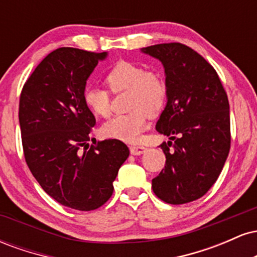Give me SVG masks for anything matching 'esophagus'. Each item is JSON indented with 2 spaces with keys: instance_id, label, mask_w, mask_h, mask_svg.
I'll list each match as a JSON object with an SVG mask.
<instances>
[{
  "instance_id": "obj_1",
  "label": "esophagus",
  "mask_w": 257,
  "mask_h": 257,
  "mask_svg": "<svg viewBox=\"0 0 257 257\" xmlns=\"http://www.w3.org/2000/svg\"><path fill=\"white\" fill-rule=\"evenodd\" d=\"M145 151H146V147L144 146H137V145L131 146V153L133 156H140Z\"/></svg>"
}]
</instances>
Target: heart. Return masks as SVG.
<instances>
[{"instance_id":"1","label":"heart","mask_w":257,"mask_h":257,"mask_svg":"<svg viewBox=\"0 0 257 257\" xmlns=\"http://www.w3.org/2000/svg\"><path fill=\"white\" fill-rule=\"evenodd\" d=\"M105 83L113 94L126 93L125 108L104 123L102 135L126 143L138 141L147 124V114L156 116L167 100V84L161 73L145 69L140 64L120 60L108 70ZM85 107L96 117H107L111 110L110 93L102 88L89 85L83 91Z\"/></svg>"}]
</instances>
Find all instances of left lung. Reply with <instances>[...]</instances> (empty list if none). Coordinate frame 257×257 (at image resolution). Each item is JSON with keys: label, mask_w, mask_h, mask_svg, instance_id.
I'll list each match as a JSON object with an SVG mask.
<instances>
[{"label": "left lung", "mask_w": 257, "mask_h": 257, "mask_svg": "<svg viewBox=\"0 0 257 257\" xmlns=\"http://www.w3.org/2000/svg\"><path fill=\"white\" fill-rule=\"evenodd\" d=\"M164 66L167 105L156 131L169 137L161 149L166 167L152 180L153 192L169 204L203 197L216 182L231 147L228 98L216 71L182 43L141 49Z\"/></svg>", "instance_id": "1"}]
</instances>
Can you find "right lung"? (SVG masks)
Listing matches in <instances>:
<instances>
[{"mask_svg": "<svg viewBox=\"0 0 257 257\" xmlns=\"http://www.w3.org/2000/svg\"><path fill=\"white\" fill-rule=\"evenodd\" d=\"M107 53L63 47L38 64L23 87L19 123L26 164L58 203L89 211L105 204L129 149L116 139L88 144L95 117L85 107L87 79Z\"/></svg>", "mask_w": 257, "mask_h": 257, "instance_id": "obj_1", "label": "right lung"}]
</instances>
